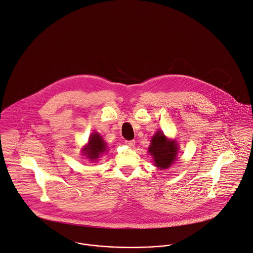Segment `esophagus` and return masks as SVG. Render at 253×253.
<instances>
[{
    "label": "esophagus",
    "mask_w": 253,
    "mask_h": 253,
    "mask_svg": "<svg viewBox=\"0 0 253 253\" xmlns=\"http://www.w3.org/2000/svg\"><path fill=\"white\" fill-rule=\"evenodd\" d=\"M125 143H126V145H128L130 147H133L135 145V140H126Z\"/></svg>",
    "instance_id": "esophagus-1"
}]
</instances>
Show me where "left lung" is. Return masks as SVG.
<instances>
[{
  "label": "left lung",
  "mask_w": 253,
  "mask_h": 253,
  "mask_svg": "<svg viewBox=\"0 0 253 253\" xmlns=\"http://www.w3.org/2000/svg\"><path fill=\"white\" fill-rule=\"evenodd\" d=\"M176 140H169L163 132L158 131L152 137L148 152L153 157V162L158 169H167L176 161L178 152Z\"/></svg>",
  "instance_id": "8db88e82"
}]
</instances>
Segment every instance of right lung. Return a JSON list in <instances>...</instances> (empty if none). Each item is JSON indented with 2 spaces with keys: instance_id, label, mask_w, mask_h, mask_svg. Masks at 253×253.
I'll return each mask as SVG.
<instances>
[{
  "instance_id": "1",
  "label": "right lung",
  "mask_w": 253,
  "mask_h": 253,
  "mask_svg": "<svg viewBox=\"0 0 253 253\" xmlns=\"http://www.w3.org/2000/svg\"><path fill=\"white\" fill-rule=\"evenodd\" d=\"M83 155L91 161H97L107 151V145L103 138L97 132L91 134L88 144L82 149Z\"/></svg>"
}]
</instances>
